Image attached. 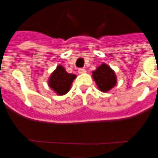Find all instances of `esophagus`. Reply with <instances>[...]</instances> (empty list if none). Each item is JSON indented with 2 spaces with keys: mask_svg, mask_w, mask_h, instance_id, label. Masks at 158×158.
<instances>
[{
  "mask_svg": "<svg viewBox=\"0 0 158 158\" xmlns=\"http://www.w3.org/2000/svg\"><path fill=\"white\" fill-rule=\"evenodd\" d=\"M85 72H86V70L83 69V68H81V69H79V70H78V73L79 74H84Z\"/></svg>",
  "mask_w": 158,
  "mask_h": 158,
  "instance_id": "34e87169",
  "label": "esophagus"
}]
</instances>
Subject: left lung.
<instances>
[{"mask_svg": "<svg viewBox=\"0 0 158 158\" xmlns=\"http://www.w3.org/2000/svg\"><path fill=\"white\" fill-rule=\"evenodd\" d=\"M92 76L99 89L102 92H108L117 83V77L114 70L105 63L93 71Z\"/></svg>", "mask_w": 158, "mask_h": 158, "instance_id": "8db88e82", "label": "left lung"}]
</instances>
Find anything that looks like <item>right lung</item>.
<instances>
[{"label": "right lung", "instance_id": "add662e5", "mask_svg": "<svg viewBox=\"0 0 158 158\" xmlns=\"http://www.w3.org/2000/svg\"><path fill=\"white\" fill-rule=\"evenodd\" d=\"M76 77V75L69 74L62 65L59 64L49 77L48 86L57 94L64 95L69 92L71 83Z\"/></svg>", "mask_w": 158, "mask_h": 158}]
</instances>
